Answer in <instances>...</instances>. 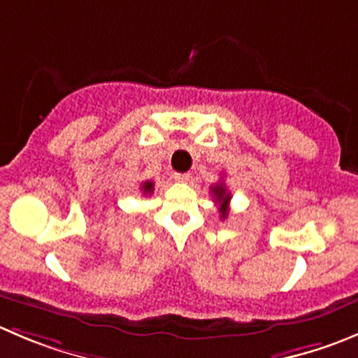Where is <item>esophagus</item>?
I'll return each instance as SVG.
<instances>
[{"label": "esophagus", "instance_id": "obj_1", "mask_svg": "<svg viewBox=\"0 0 358 358\" xmlns=\"http://www.w3.org/2000/svg\"><path fill=\"white\" fill-rule=\"evenodd\" d=\"M173 178H175L176 182L187 183V182H190V173H175V176H173Z\"/></svg>", "mask_w": 358, "mask_h": 358}]
</instances>
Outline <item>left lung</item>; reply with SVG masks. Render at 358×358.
<instances>
[{
    "mask_svg": "<svg viewBox=\"0 0 358 358\" xmlns=\"http://www.w3.org/2000/svg\"><path fill=\"white\" fill-rule=\"evenodd\" d=\"M211 192H213L215 203L218 204V210H220V217L224 220L229 213V201H231V192H227L224 183H217L215 187H211Z\"/></svg>",
    "mask_w": 358,
    "mask_h": 358,
    "instance_id": "obj_1",
    "label": "left lung"
}]
</instances>
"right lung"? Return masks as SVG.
Returning a JSON list of instances; mask_svg holds the SVG:
<instances>
[{"mask_svg":"<svg viewBox=\"0 0 358 358\" xmlns=\"http://www.w3.org/2000/svg\"><path fill=\"white\" fill-rule=\"evenodd\" d=\"M141 190H143V194H152L154 192V182H143Z\"/></svg>","mask_w":358,"mask_h":358,"instance_id":"right-lung-1","label":"right lung"}]
</instances>
